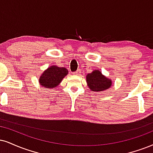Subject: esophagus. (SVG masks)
I'll list each match as a JSON object with an SVG mask.
<instances>
[{
  "label": "esophagus",
  "mask_w": 153,
  "mask_h": 153,
  "mask_svg": "<svg viewBox=\"0 0 153 153\" xmlns=\"http://www.w3.org/2000/svg\"><path fill=\"white\" fill-rule=\"evenodd\" d=\"M80 73V70H77L76 71H75V72L74 73V74H79Z\"/></svg>",
  "instance_id": "34e87169"
}]
</instances>
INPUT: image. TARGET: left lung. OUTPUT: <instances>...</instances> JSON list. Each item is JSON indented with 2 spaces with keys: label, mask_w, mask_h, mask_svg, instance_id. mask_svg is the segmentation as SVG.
<instances>
[{
  "label": "left lung",
  "mask_w": 153,
  "mask_h": 153,
  "mask_svg": "<svg viewBox=\"0 0 153 153\" xmlns=\"http://www.w3.org/2000/svg\"><path fill=\"white\" fill-rule=\"evenodd\" d=\"M86 83L91 91L101 92L111 88L112 82L99 70H94L86 75Z\"/></svg>",
  "instance_id": "left-lung-1"
}]
</instances>
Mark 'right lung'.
<instances>
[{"instance_id": "obj_1", "label": "right lung", "mask_w": 153, "mask_h": 153, "mask_svg": "<svg viewBox=\"0 0 153 153\" xmlns=\"http://www.w3.org/2000/svg\"><path fill=\"white\" fill-rule=\"evenodd\" d=\"M68 74V70L65 67L52 65L43 71L39 78V83L43 87L53 88L57 86L62 79Z\"/></svg>"}]
</instances>
